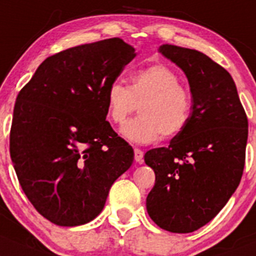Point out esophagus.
<instances>
[{
	"instance_id": "34e87169",
	"label": "esophagus",
	"mask_w": 256,
	"mask_h": 256,
	"mask_svg": "<svg viewBox=\"0 0 256 256\" xmlns=\"http://www.w3.org/2000/svg\"><path fill=\"white\" fill-rule=\"evenodd\" d=\"M134 160L138 164L144 162V151L142 150L134 148Z\"/></svg>"
}]
</instances>
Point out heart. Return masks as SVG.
Wrapping results in <instances>:
<instances>
[{"instance_id": "b5f03b06", "label": "heart", "mask_w": 256, "mask_h": 256, "mask_svg": "<svg viewBox=\"0 0 256 256\" xmlns=\"http://www.w3.org/2000/svg\"><path fill=\"white\" fill-rule=\"evenodd\" d=\"M108 118L122 124L140 105L138 118L120 128V134L136 144H148L174 138L186 128L192 116L190 92L182 80L164 64H154L134 72L130 86L116 81L108 88Z\"/></svg>"}]
</instances>
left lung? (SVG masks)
Wrapping results in <instances>:
<instances>
[{"mask_svg":"<svg viewBox=\"0 0 256 256\" xmlns=\"http://www.w3.org/2000/svg\"><path fill=\"white\" fill-rule=\"evenodd\" d=\"M161 54L186 76L192 116L168 147L150 150L154 186L146 199L152 221L175 234H189L212 221L242 176L248 118L231 74L196 49L162 44Z\"/></svg>","mask_w":256,"mask_h":256,"instance_id":"obj_1","label":"left lung"}]
</instances>
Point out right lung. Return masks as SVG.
<instances>
[{
	"instance_id": "right-lung-1",
	"label": "right lung",
	"mask_w": 256,
	"mask_h": 256,
	"mask_svg": "<svg viewBox=\"0 0 256 256\" xmlns=\"http://www.w3.org/2000/svg\"><path fill=\"white\" fill-rule=\"evenodd\" d=\"M136 49L112 38L48 57L18 92L10 133L18 179L35 210L74 227L100 214L133 148L106 122V90Z\"/></svg>"
}]
</instances>
